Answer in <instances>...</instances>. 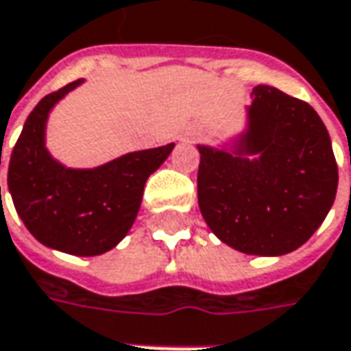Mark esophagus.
Instances as JSON below:
<instances>
[{
    "label": "esophagus",
    "mask_w": 351,
    "mask_h": 351,
    "mask_svg": "<svg viewBox=\"0 0 351 351\" xmlns=\"http://www.w3.org/2000/svg\"><path fill=\"white\" fill-rule=\"evenodd\" d=\"M198 136H199V130L198 128L192 126V128H186V130L180 134V139H182V141H194Z\"/></svg>",
    "instance_id": "34e87169"
}]
</instances>
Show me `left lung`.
Returning a JSON list of instances; mask_svg holds the SVG:
<instances>
[{"label":"left lung","mask_w":351,"mask_h":351,"mask_svg":"<svg viewBox=\"0 0 351 351\" xmlns=\"http://www.w3.org/2000/svg\"><path fill=\"white\" fill-rule=\"evenodd\" d=\"M247 124L219 147L198 145V204L221 243L282 256L305 245L332 208L338 167L311 104L276 87L252 89Z\"/></svg>","instance_id":"8db88e82"}]
</instances>
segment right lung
I'll return each mask as SVG.
<instances>
[{"instance_id":"obj_1","label":"right lung","mask_w":351,"mask_h":351,"mask_svg":"<svg viewBox=\"0 0 351 351\" xmlns=\"http://www.w3.org/2000/svg\"><path fill=\"white\" fill-rule=\"evenodd\" d=\"M81 83L77 79L50 93L34 106L11 153L7 186L19 217L44 247L97 256L128 235L147 178L175 143L126 153L95 169L62 165L46 149V122L56 104Z\"/></svg>"}]
</instances>
